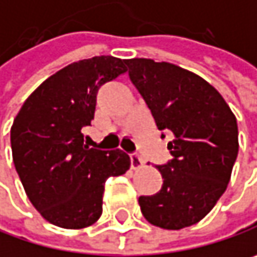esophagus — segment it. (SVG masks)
<instances>
[{
    "label": "esophagus",
    "mask_w": 257,
    "mask_h": 257,
    "mask_svg": "<svg viewBox=\"0 0 257 257\" xmlns=\"http://www.w3.org/2000/svg\"><path fill=\"white\" fill-rule=\"evenodd\" d=\"M143 165H144V161L140 155H137V153L131 155V168L132 170H140Z\"/></svg>",
    "instance_id": "obj_1"
}]
</instances>
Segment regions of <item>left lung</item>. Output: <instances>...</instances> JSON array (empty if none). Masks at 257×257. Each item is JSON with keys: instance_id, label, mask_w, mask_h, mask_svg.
Listing matches in <instances>:
<instances>
[{"instance_id": "8db88e82", "label": "left lung", "mask_w": 257, "mask_h": 257, "mask_svg": "<svg viewBox=\"0 0 257 257\" xmlns=\"http://www.w3.org/2000/svg\"><path fill=\"white\" fill-rule=\"evenodd\" d=\"M156 126L170 131L173 159L158 165L162 189L140 196L146 220L162 229H183L202 220L228 187L238 155L236 117L223 96L198 74L170 62L126 59Z\"/></svg>"}]
</instances>
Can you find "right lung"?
<instances>
[{"instance_id":"1","label":"right lung","mask_w":257,"mask_h":257,"mask_svg":"<svg viewBox=\"0 0 257 257\" xmlns=\"http://www.w3.org/2000/svg\"><path fill=\"white\" fill-rule=\"evenodd\" d=\"M126 73L125 61L95 56L44 80L26 99L10 131L13 162L35 210L52 225L83 229L102 214L104 183L131 167L122 150L84 144L98 89Z\"/></svg>"}]
</instances>
